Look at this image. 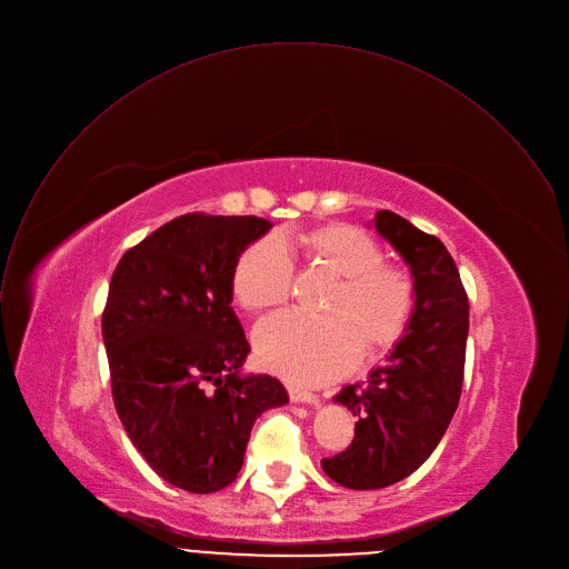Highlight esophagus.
Returning a JSON list of instances; mask_svg holds the SVG:
<instances>
[{
  "label": "esophagus",
  "mask_w": 569,
  "mask_h": 569,
  "mask_svg": "<svg viewBox=\"0 0 569 569\" xmlns=\"http://www.w3.org/2000/svg\"><path fill=\"white\" fill-rule=\"evenodd\" d=\"M289 397L296 403H309V406H320L325 401L320 395H313V392H307V390H300L293 386H289Z\"/></svg>",
  "instance_id": "34e87169"
}]
</instances>
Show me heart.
Returning a JSON list of instances; mask_svg holds the SVG:
<instances>
[{
  "mask_svg": "<svg viewBox=\"0 0 569 569\" xmlns=\"http://www.w3.org/2000/svg\"><path fill=\"white\" fill-rule=\"evenodd\" d=\"M289 256L333 278L322 318L276 316L256 329L260 363L305 386L346 375L359 359H375L397 343L415 309V280L408 269L383 262L379 244L350 223H320L293 236L260 240L236 260V302L264 313L287 302L293 267Z\"/></svg>",
  "mask_w": 569,
  "mask_h": 569,
  "instance_id": "1",
  "label": "heart"
}]
</instances>
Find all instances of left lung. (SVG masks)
Segmentation results:
<instances>
[{"label": "left lung", "mask_w": 569, "mask_h": 569, "mask_svg": "<svg viewBox=\"0 0 569 569\" xmlns=\"http://www.w3.org/2000/svg\"><path fill=\"white\" fill-rule=\"evenodd\" d=\"M375 229L410 267L415 309L386 363L333 397L357 428L352 443L320 465L357 491L390 487L430 458L460 403L469 336V298L446 247L392 210L377 212Z\"/></svg>", "instance_id": "left-lung-1"}]
</instances>
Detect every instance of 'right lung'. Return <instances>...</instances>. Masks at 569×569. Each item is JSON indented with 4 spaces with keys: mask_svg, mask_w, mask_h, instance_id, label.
<instances>
[{
    "mask_svg": "<svg viewBox=\"0 0 569 569\" xmlns=\"http://www.w3.org/2000/svg\"><path fill=\"white\" fill-rule=\"evenodd\" d=\"M271 221L181 214L132 247L111 276L102 340L123 428L157 476L190 493L229 487L256 419L284 386L242 375L251 352L231 307L240 253Z\"/></svg>",
    "mask_w": 569,
    "mask_h": 569,
    "instance_id": "obj_1",
    "label": "right lung"
}]
</instances>
